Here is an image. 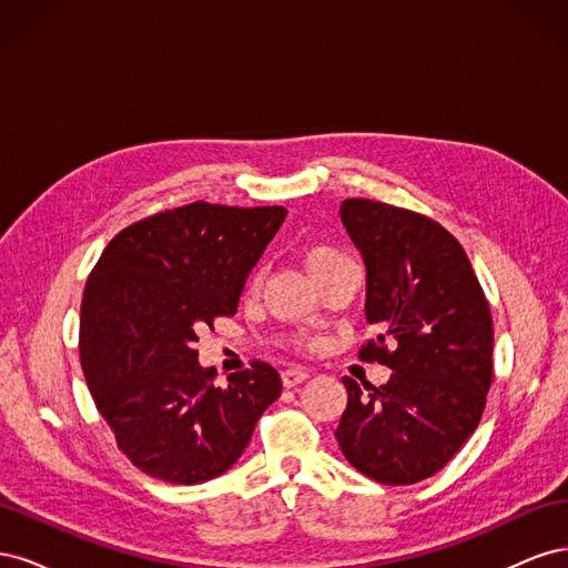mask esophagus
Listing matches in <instances>:
<instances>
[{
  "instance_id": "34e87169",
  "label": "esophagus",
  "mask_w": 568,
  "mask_h": 568,
  "mask_svg": "<svg viewBox=\"0 0 568 568\" xmlns=\"http://www.w3.org/2000/svg\"><path fill=\"white\" fill-rule=\"evenodd\" d=\"M307 376H311V372L303 369V367H286V369L282 372V382H284L286 388H294V386L303 384V382L307 379Z\"/></svg>"
}]
</instances>
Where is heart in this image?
I'll use <instances>...</instances> for the list:
<instances>
[{"label": "heart", "instance_id": "b5f03b06", "mask_svg": "<svg viewBox=\"0 0 568 568\" xmlns=\"http://www.w3.org/2000/svg\"><path fill=\"white\" fill-rule=\"evenodd\" d=\"M343 261H348V255L343 253V251H338V248L332 246V244L315 242V244H307V246L303 248V263H305L307 272H311V277H313L315 282L322 277V274H324L326 270L336 267V265L343 263ZM261 277H263L261 267H255V270L248 274V280H246V291H248V294H253V291H255L257 286H261Z\"/></svg>", "mask_w": 568, "mask_h": 568}]
</instances>
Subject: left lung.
Wrapping results in <instances>:
<instances>
[{"label": "left lung", "instance_id": "obj_1", "mask_svg": "<svg viewBox=\"0 0 568 568\" xmlns=\"http://www.w3.org/2000/svg\"><path fill=\"white\" fill-rule=\"evenodd\" d=\"M341 220L367 267V322L384 332L359 357L393 374L365 389L343 376L348 405L336 440L357 471L409 486L440 471L484 415L490 307L467 253L436 220L372 199L343 201Z\"/></svg>", "mask_w": 568, "mask_h": 568}]
</instances>
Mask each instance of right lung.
Wrapping results in <instances>:
<instances>
[{
    "instance_id": "obj_1",
    "label": "right lung",
    "mask_w": 568,
    "mask_h": 568,
    "mask_svg": "<svg viewBox=\"0 0 568 568\" xmlns=\"http://www.w3.org/2000/svg\"><path fill=\"white\" fill-rule=\"evenodd\" d=\"M284 217L282 205L194 201L132 222L90 272L82 372L118 448L144 474L182 486L225 474L280 398V374L263 359L215 386L194 343L205 324L236 313Z\"/></svg>"
}]
</instances>
